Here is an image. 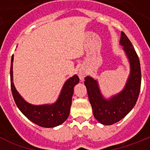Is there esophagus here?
<instances>
[{"label":"esophagus","instance_id":"obj_1","mask_svg":"<svg viewBox=\"0 0 150 150\" xmlns=\"http://www.w3.org/2000/svg\"><path fill=\"white\" fill-rule=\"evenodd\" d=\"M86 70H85V69L81 68L80 70H79V77H80V79H83V78L86 76Z\"/></svg>","mask_w":150,"mask_h":150}]
</instances>
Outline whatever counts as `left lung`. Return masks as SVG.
<instances>
[{
  "instance_id": "obj_1",
  "label": "left lung",
  "mask_w": 150,
  "mask_h": 150,
  "mask_svg": "<svg viewBox=\"0 0 150 150\" xmlns=\"http://www.w3.org/2000/svg\"><path fill=\"white\" fill-rule=\"evenodd\" d=\"M120 43L123 46L131 64L130 74L125 88L121 93L105 100L102 97L96 80L90 76L85 78L88 99L93 115L103 125H112L120 121L136 104L141 85V71L138 55L126 34L122 31Z\"/></svg>"
}]
</instances>
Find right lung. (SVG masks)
<instances>
[{
  "label": "right lung",
  "mask_w": 150,
  "mask_h": 150,
  "mask_svg": "<svg viewBox=\"0 0 150 150\" xmlns=\"http://www.w3.org/2000/svg\"><path fill=\"white\" fill-rule=\"evenodd\" d=\"M13 56H12L10 86L13 98L21 112L30 121L44 128H53L63 123L70 113L74 87L79 83V77L74 75L67 79L64 85L59 100L55 104L51 105H31L23 100L14 87L13 83Z\"/></svg>",
  "instance_id": "add662e5"
}]
</instances>
